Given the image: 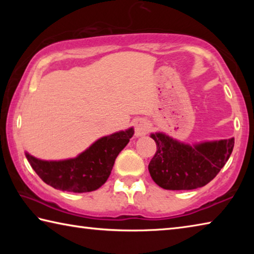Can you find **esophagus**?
Segmentation results:
<instances>
[{
    "mask_svg": "<svg viewBox=\"0 0 254 254\" xmlns=\"http://www.w3.org/2000/svg\"><path fill=\"white\" fill-rule=\"evenodd\" d=\"M149 130V124L143 119H140L135 124V133L136 135H144Z\"/></svg>",
    "mask_w": 254,
    "mask_h": 254,
    "instance_id": "esophagus-1",
    "label": "esophagus"
}]
</instances>
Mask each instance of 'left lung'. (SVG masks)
<instances>
[{
	"mask_svg": "<svg viewBox=\"0 0 254 254\" xmlns=\"http://www.w3.org/2000/svg\"><path fill=\"white\" fill-rule=\"evenodd\" d=\"M157 151L149 173L158 186L168 190H190L213 180L229 160L234 137L194 145L179 142L165 133H152Z\"/></svg>",
	"mask_w": 254,
	"mask_h": 254,
	"instance_id": "1",
	"label": "left lung"
}]
</instances>
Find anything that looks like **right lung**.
<instances>
[{"mask_svg":"<svg viewBox=\"0 0 254 254\" xmlns=\"http://www.w3.org/2000/svg\"><path fill=\"white\" fill-rule=\"evenodd\" d=\"M133 127L103 136L79 156L67 160L46 161L25 152L32 169L56 189L70 192L93 191L110 177L114 161L133 135Z\"/></svg>","mask_w":254,"mask_h":254,"instance_id":"obj_1","label":"right lung"}]
</instances>
